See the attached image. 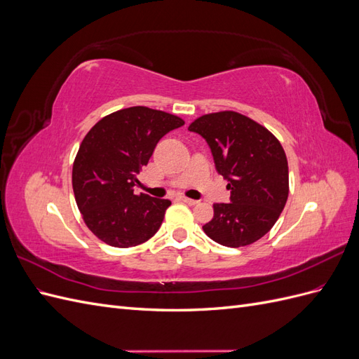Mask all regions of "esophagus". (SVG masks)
I'll return each mask as SVG.
<instances>
[{
  "label": "esophagus",
  "instance_id": "obj_1",
  "mask_svg": "<svg viewBox=\"0 0 359 359\" xmlns=\"http://www.w3.org/2000/svg\"><path fill=\"white\" fill-rule=\"evenodd\" d=\"M180 201H181V202H184V203H187V205H196V203H198V201L190 199V198H186V196H180Z\"/></svg>",
  "mask_w": 359,
  "mask_h": 359
}]
</instances>
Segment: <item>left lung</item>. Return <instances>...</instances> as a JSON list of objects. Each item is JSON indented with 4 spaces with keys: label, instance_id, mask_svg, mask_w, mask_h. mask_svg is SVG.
Returning <instances> with one entry per match:
<instances>
[{
    "label": "left lung",
    "instance_id": "left-lung-1",
    "mask_svg": "<svg viewBox=\"0 0 359 359\" xmlns=\"http://www.w3.org/2000/svg\"><path fill=\"white\" fill-rule=\"evenodd\" d=\"M208 142L215 169L229 181L231 203H215L203 232L224 247H245L271 231L289 194L285 149L269 130L243 114H206L189 126Z\"/></svg>",
    "mask_w": 359,
    "mask_h": 359
}]
</instances>
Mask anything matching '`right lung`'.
<instances>
[{
  "label": "right lung",
  "mask_w": 359,
  "mask_h": 359,
  "mask_svg": "<svg viewBox=\"0 0 359 359\" xmlns=\"http://www.w3.org/2000/svg\"><path fill=\"white\" fill-rule=\"evenodd\" d=\"M184 119L145 106L103 116L73 161V193L82 219L100 241L118 248L148 241L170 206L168 199L135 194L136 175L148 165L158 140Z\"/></svg>",
  "instance_id": "right-lung-1"
}]
</instances>
